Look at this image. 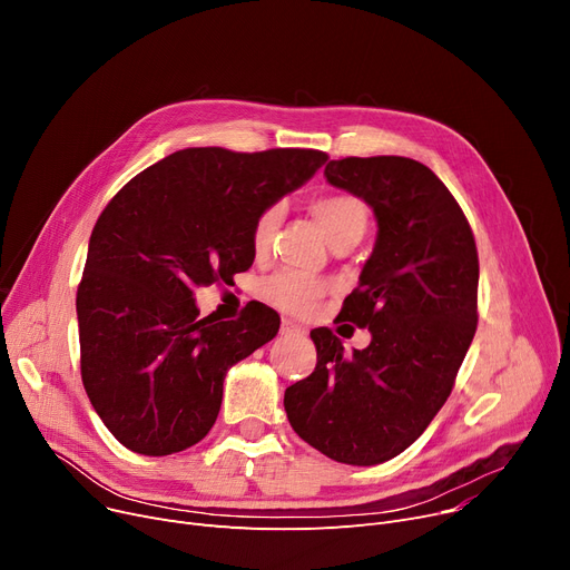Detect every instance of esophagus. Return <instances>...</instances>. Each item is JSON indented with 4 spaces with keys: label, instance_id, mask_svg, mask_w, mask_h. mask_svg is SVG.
<instances>
[{
    "label": "esophagus",
    "instance_id": "esophagus-1",
    "mask_svg": "<svg viewBox=\"0 0 570 570\" xmlns=\"http://www.w3.org/2000/svg\"><path fill=\"white\" fill-rule=\"evenodd\" d=\"M305 333L307 331L301 323H295L291 318H282V335H305Z\"/></svg>",
    "mask_w": 570,
    "mask_h": 570
}]
</instances>
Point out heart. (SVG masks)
Listing matches in <instances>:
<instances>
[{
    "instance_id": "heart-1",
    "label": "heart",
    "mask_w": 570,
    "mask_h": 570,
    "mask_svg": "<svg viewBox=\"0 0 570 570\" xmlns=\"http://www.w3.org/2000/svg\"><path fill=\"white\" fill-rule=\"evenodd\" d=\"M312 215L318 222L323 235L335 249H351L365 237L370 228L367 203L348 191H327L312 200ZM286 217V205L275 200L265 205L256 215L249 245L256 258H263L273 249L277 230ZM325 293V282L312 275L295 273V269H279V273L265 277L258 284L261 301L273 305L286 314H307L318 297Z\"/></svg>"
}]
</instances>
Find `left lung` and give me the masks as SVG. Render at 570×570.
<instances>
[{"label": "left lung", "mask_w": 570, "mask_h": 570, "mask_svg": "<svg viewBox=\"0 0 570 570\" xmlns=\"http://www.w3.org/2000/svg\"><path fill=\"white\" fill-rule=\"evenodd\" d=\"M325 177L376 215V247L337 316L372 342L346 355L331 327L312 331L316 370L286 387L284 409L323 455L372 466L406 451L453 391L478 325V252L462 207L421 161L346 157Z\"/></svg>", "instance_id": "1"}]
</instances>
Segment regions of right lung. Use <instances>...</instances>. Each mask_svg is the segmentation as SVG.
<instances>
[{
    "instance_id": "add662e5",
    "label": "right lung",
    "mask_w": 570,
    "mask_h": 570,
    "mask_svg": "<svg viewBox=\"0 0 570 570\" xmlns=\"http://www.w3.org/2000/svg\"><path fill=\"white\" fill-rule=\"evenodd\" d=\"M325 161L321 149L189 147L104 207L76 293L80 376L129 451L161 458L198 443L219 415L228 367L277 335L265 305L237 321L198 318L194 291L249 269L256 215Z\"/></svg>"
}]
</instances>
